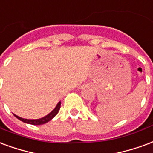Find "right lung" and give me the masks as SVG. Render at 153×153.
<instances>
[{"mask_svg": "<svg viewBox=\"0 0 153 153\" xmlns=\"http://www.w3.org/2000/svg\"><path fill=\"white\" fill-rule=\"evenodd\" d=\"M60 106H61V102H59L57 106L55 107V108L53 109V111L51 112V113H49L47 116H45L44 117L41 118V119H36V120H29V119H23L22 117H19V116L17 115H14V117L16 118H18L19 120H20L21 121H23V122H25V123H27V124H31V125H42V124H45L48 122V121H50L51 119H53L55 116L57 115V113L59 112V108H60Z\"/></svg>", "mask_w": 153, "mask_h": 153, "instance_id": "obj_1", "label": "right lung"}]
</instances>
